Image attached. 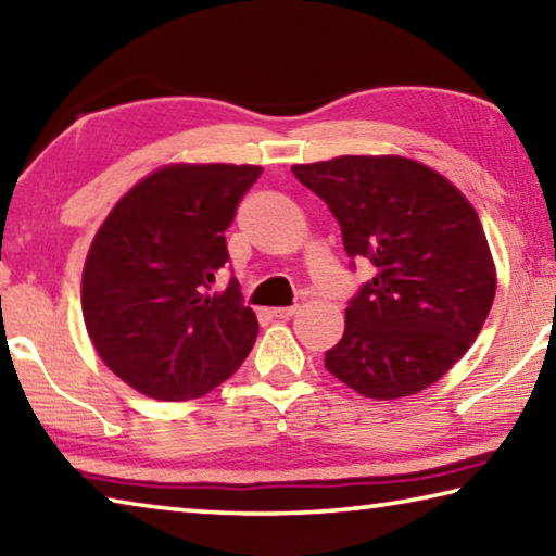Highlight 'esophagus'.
<instances>
[{
    "mask_svg": "<svg viewBox=\"0 0 556 556\" xmlns=\"http://www.w3.org/2000/svg\"><path fill=\"white\" fill-rule=\"evenodd\" d=\"M299 312V306H279V308H271V316L275 318H291Z\"/></svg>",
    "mask_w": 556,
    "mask_h": 556,
    "instance_id": "1",
    "label": "esophagus"
}]
</instances>
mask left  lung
<instances>
[{
  "label": "left lung",
  "mask_w": 556,
  "mask_h": 556,
  "mask_svg": "<svg viewBox=\"0 0 556 556\" xmlns=\"http://www.w3.org/2000/svg\"><path fill=\"white\" fill-rule=\"evenodd\" d=\"M291 172L333 213L345 255L375 265L348 301L326 370L372 400L434 384L481 333L495 296L473 205L444 176L402 156H338Z\"/></svg>",
  "instance_id": "obj_1"
}]
</instances>
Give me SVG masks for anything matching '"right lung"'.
Returning a JSON list of instances; mask_svg holds the SVG:
<instances>
[{
  "label": "right lung",
  "instance_id": "right-lung-1",
  "mask_svg": "<svg viewBox=\"0 0 556 556\" xmlns=\"http://www.w3.org/2000/svg\"><path fill=\"white\" fill-rule=\"evenodd\" d=\"M260 166L176 164L139 181L102 223L83 269V318L108 368L154 400H191L240 368L257 338L225 230Z\"/></svg>",
  "mask_w": 556,
  "mask_h": 556
}]
</instances>
